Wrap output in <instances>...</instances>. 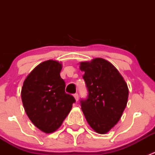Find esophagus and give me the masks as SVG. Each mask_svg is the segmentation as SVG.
Listing matches in <instances>:
<instances>
[{
	"mask_svg": "<svg viewBox=\"0 0 155 155\" xmlns=\"http://www.w3.org/2000/svg\"><path fill=\"white\" fill-rule=\"evenodd\" d=\"M73 96H74V98H75V100H76V101L77 102V101H79V94H75Z\"/></svg>",
	"mask_w": 155,
	"mask_h": 155,
	"instance_id": "esophagus-1",
	"label": "esophagus"
}]
</instances>
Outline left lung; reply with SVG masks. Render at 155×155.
<instances>
[{
  "mask_svg": "<svg viewBox=\"0 0 155 155\" xmlns=\"http://www.w3.org/2000/svg\"><path fill=\"white\" fill-rule=\"evenodd\" d=\"M79 68L85 73L83 79L88 91L81 107L91 127L105 134L121 118L127 104V85L118 70L101 58L82 61Z\"/></svg>",
  "mask_w": 155,
  "mask_h": 155,
  "instance_id": "1",
  "label": "left lung"
}]
</instances>
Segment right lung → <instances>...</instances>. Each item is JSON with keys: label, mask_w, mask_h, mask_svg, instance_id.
<instances>
[{"label": "right lung", "mask_w": 155, "mask_h": 155, "mask_svg": "<svg viewBox=\"0 0 155 155\" xmlns=\"http://www.w3.org/2000/svg\"><path fill=\"white\" fill-rule=\"evenodd\" d=\"M61 62L48 60L37 65L23 82L21 96L29 119L46 134L57 130L71 110L75 99L65 93Z\"/></svg>", "instance_id": "add662e5"}]
</instances>
